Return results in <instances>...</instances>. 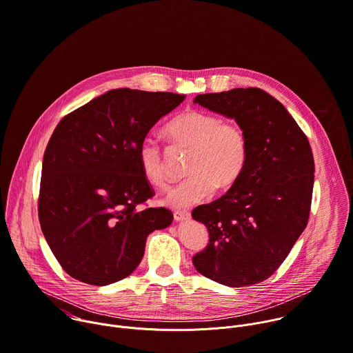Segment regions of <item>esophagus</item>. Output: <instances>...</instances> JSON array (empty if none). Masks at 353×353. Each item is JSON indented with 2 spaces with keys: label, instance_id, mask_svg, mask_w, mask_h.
<instances>
[{
  "label": "esophagus",
  "instance_id": "obj_1",
  "mask_svg": "<svg viewBox=\"0 0 353 353\" xmlns=\"http://www.w3.org/2000/svg\"><path fill=\"white\" fill-rule=\"evenodd\" d=\"M173 216H174L176 221H185V220H190V217H191L190 212H181V210H176L173 213Z\"/></svg>",
  "mask_w": 353,
  "mask_h": 353
}]
</instances>
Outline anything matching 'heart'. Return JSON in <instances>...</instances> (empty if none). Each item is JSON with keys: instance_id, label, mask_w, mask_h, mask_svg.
<instances>
[{"instance_id": "obj_1", "label": "heart", "mask_w": 353, "mask_h": 353, "mask_svg": "<svg viewBox=\"0 0 353 353\" xmlns=\"http://www.w3.org/2000/svg\"><path fill=\"white\" fill-rule=\"evenodd\" d=\"M177 148L190 150L187 174L165 202L187 209L208 199L219 187L227 190L237 183L250 158V140L243 126L223 122L217 114L188 109L177 114L163 130ZM139 166L144 180L157 190L169 185L166 159L162 148L147 139L139 148Z\"/></svg>"}]
</instances>
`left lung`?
Returning a JSON list of instances; mask_svg holds the SVG:
<instances>
[{"mask_svg": "<svg viewBox=\"0 0 353 353\" xmlns=\"http://www.w3.org/2000/svg\"><path fill=\"white\" fill-rule=\"evenodd\" d=\"M194 102L243 126L250 158L223 196L192 210L209 232L192 263L223 285L258 284L279 269L307 224L314 183L309 141L284 105L261 88L199 94Z\"/></svg>", "mask_w": 353, "mask_h": 353, "instance_id": "1", "label": "left lung"}]
</instances>
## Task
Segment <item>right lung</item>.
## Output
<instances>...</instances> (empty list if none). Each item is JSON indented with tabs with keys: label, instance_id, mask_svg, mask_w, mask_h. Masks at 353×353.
<instances>
[{
	"label": "right lung",
	"instance_id": "add662e5",
	"mask_svg": "<svg viewBox=\"0 0 353 353\" xmlns=\"http://www.w3.org/2000/svg\"><path fill=\"white\" fill-rule=\"evenodd\" d=\"M184 98L116 88L55 128L43 159L39 219L70 277L108 285L130 276L144 256L148 234L172 224L169 209H136L154 195L139 166V148Z\"/></svg>",
	"mask_w": 353,
	"mask_h": 353
}]
</instances>
